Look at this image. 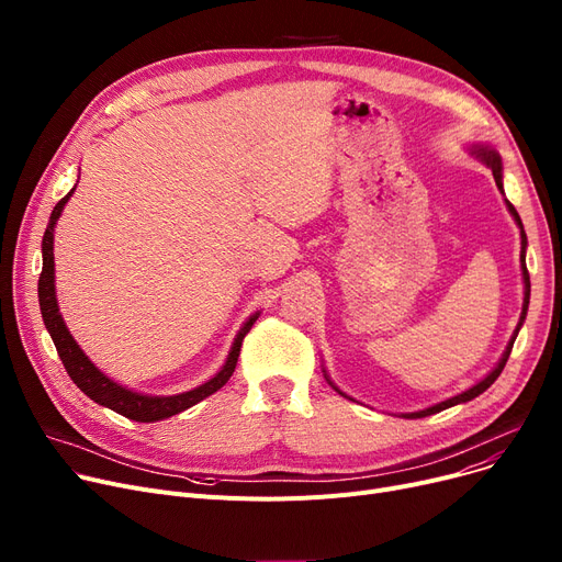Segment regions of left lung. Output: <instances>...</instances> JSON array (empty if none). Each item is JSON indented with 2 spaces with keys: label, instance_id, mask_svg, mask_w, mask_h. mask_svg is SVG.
Masks as SVG:
<instances>
[{
  "label": "left lung",
  "instance_id": "1",
  "mask_svg": "<svg viewBox=\"0 0 562 562\" xmlns=\"http://www.w3.org/2000/svg\"><path fill=\"white\" fill-rule=\"evenodd\" d=\"M469 155L471 157H476L479 161H483L490 170H492V175H494V182H496V187H498V191L504 193V164H501V157H498V153L494 150L492 145H485V143H471L469 147ZM506 206H508V212H510V216L515 218V223H517V227H519V234H521V255H519V261H521V280H524V305H521V316H519V323H517V328H515V333H513V337H510V341H508V346H506V350H504V356H501V360L496 362V367L483 378V380H479L476 385H471L469 390H464V392H460V394H456V396H451V398H447V401H441V403H435V405H430V407H424V409H417V412H403V419H422V417H428V415H435V412H441V409H447V407H453V405H460V403H467V401H471V398H476L479 394H483L492 382L501 375V371H504V367H506V362H508V358H510V350H513V344H515V339H517V335H519V328L524 326V321H526V312H528V301H530V278H528V271H526V246H528V241H526V232H524V225H521V218H519V214H517V210L515 206L506 200ZM323 375H326V380L330 382L333 385V390L335 392H339L341 396H346V398H350L348 394H344L335 382L330 380V375L326 373V369H323ZM352 401V398H350Z\"/></svg>",
  "mask_w": 562,
  "mask_h": 562
}]
</instances>
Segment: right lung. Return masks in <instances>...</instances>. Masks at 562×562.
<instances>
[{"instance_id":"right-lung-1","label":"right lung","mask_w":562,"mask_h":562,"mask_svg":"<svg viewBox=\"0 0 562 562\" xmlns=\"http://www.w3.org/2000/svg\"><path fill=\"white\" fill-rule=\"evenodd\" d=\"M79 182V180H77ZM77 184L68 191L66 198H61L56 202L54 212L49 216L47 229L43 234V273L38 278V303H41V314H43V323L45 328L58 350V358H61L68 375L72 378L75 385L100 405L117 412L127 419L140 422V424H150V422H161L168 419L172 415H180V412L189 409L191 405L200 403L202 398L212 396L214 392H218L225 382L229 380V375L236 369V360H239V350H241V341L244 337L250 333L252 323L259 318V312L250 314L248 321L241 326V330L236 333L232 348L225 358V364L221 367L218 373H214L210 380L202 382V385L182 392V394H172V396H153V394H140L134 392L121 382H115L113 378H109L102 369H98L91 358L79 348V344L75 341V337L70 335L66 321L58 312V301H56V276H54V227L58 216L64 214V206L68 204V200L72 198Z\"/></svg>"}]
</instances>
